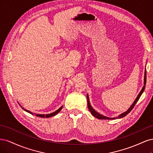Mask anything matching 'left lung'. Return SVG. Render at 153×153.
<instances>
[{
    "label": "left lung",
    "instance_id": "left-lung-1",
    "mask_svg": "<svg viewBox=\"0 0 153 153\" xmlns=\"http://www.w3.org/2000/svg\"><path fill=\"white\" fill-rule=\"evenodd\" d=\"M143 84H144V85H143V87H142V90H141V91L140 92V93L138 94V95L137 96V98L135 99V100L134 101V102L133 103V104L131 105V106H130V107L129 108V109L127 110V111H126V112H124V113H123V114H120L118 117H114V118H110V117H106V116H104V115H101V114H99V113H98L96 112V111H95L94 109H93V108L91 106V104H90V101H89V96H88V94L87 95V105H88V108H89V111L91 112V113L92 114V115H93L94 117H96V118H98V119H108V120H110V119H120V118H122V117H124V116H126V115H127V114H128L129 112H131V110L133 108V107H134V106L135 105V104L137 103V102L138 101V100H139V98H140V96L142 95V94L143 93V91H144V89H145V87H146V70L145 71V73H144V81H143Z\"/></svg>",
    "mask_w": 153,
    "mask_h": 153
}]
</instances>
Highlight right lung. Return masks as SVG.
<instances>
[{"mask_svg":"<svg viewBox=\"0 0 153 153\" xmlns=\"http://www.w3.org/2000/svg\"><path fill=\"white\" fill-rule=\"evenodd\" d=\"M22 107V106H21ZM23 109H24L25 111H26V112H27L28 113H29V114H32V115H36V116H37V117H42V118H45V117H46V118H48V117H52V116H54V115H55L56 114H57L61 110V109L62 108V106H61V107H60L57 110H56V111H55L54 112H53V113H51V114H33L32 112H30V111H29V110H26V109H24V108L23 107H22Z\"/></svg>","mask_w":153,"mask_h":153,"instance_id":"obj_1","label":"right lung"}]
</instances>
